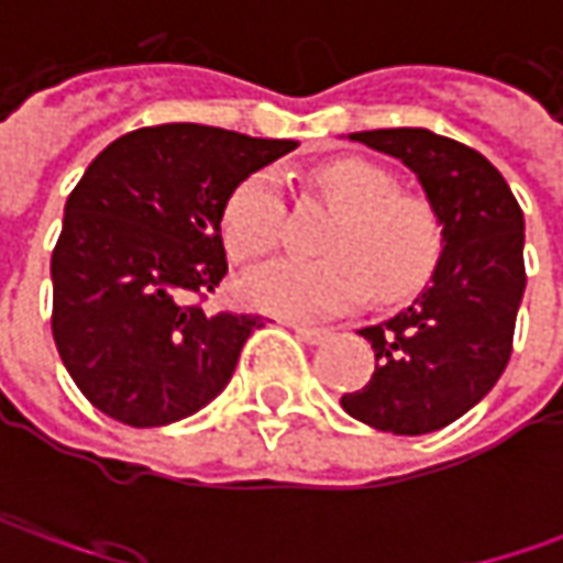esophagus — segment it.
<instances>
[{"label": "esophagus", "instance_id": "esophagus-1", "mask_svg": "<svg viewBox=\"0 0 563 563\" xmlns=\"http://www.w3.org/2000/svg\"><path fill=\"white\" fill-rule=\"evenodd\" d=\"M288 325L294 329V335L307 341V344H319V341L329 338V329H319V325H303V322H288Z\"/></svg>", "mask_w": 563, "mask_h": 563}]
</instances>
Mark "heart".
<instances>
[{
	"instance_id": "b5f03b06",
	"label": "heart",
	"mask_w": 563,
	"mask_h": 563,
	"mask_svg": "<svg viewBox=\"0 0 563 563\" xmlns=\"http://www.w3.org/2000/svg\"><path fill=\"white\" fill-rule=\"evenodd\" d=\"M316 200L332 209L319 260H278L244 278L241 297L263 313L307 319L354 310L373 294L400 303L420 291L442 260V222L422 194L400 190L382 165L329 159L310 175ZM285 203L272 172L238 181L222 206V234L238 263L266 260L282 244Z\"/></svg>"
}]
</instances>
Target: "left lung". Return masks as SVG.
I'll return each instance as SVG.
<instances>
[{
	"label": "left lung",
	"instance_id": "obj_1",
	"mask_svg": "<svg viewBox=\"0 0 563 563\" xmlns=\"http://www.w3.org/2000/svg\"><path fill=\"white\" fill-rule=\"evenodd\" d=\"M351 141L417 172L442 222V260L422 294L360 329L376 351L369 382L341 395L354 420L422 435L461 420L501 378L527 288L523 209L483 153L426 128L360 131Z\"/></svg>",
	"mask_w": 563,
	"mask_h": 563
}]
</instances>
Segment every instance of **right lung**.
<instances>
[{"label": "right lung", "instance_id": "1", "mask_svg": "<svg viewBox=\"0 0 563 563\" xmlns=\"http://www.w3.org/2000/svg\"><path fill=\"white\" fill-rule=\"evenodd\" d=\"M294 146L181 121L124 134L84 172L53 250V338L106 417L168 426L225 388L263 319L200 307L228 275L222 206Z\"/></svg>", "mask_w": 563, "mask_h": 563}]
</instances>
